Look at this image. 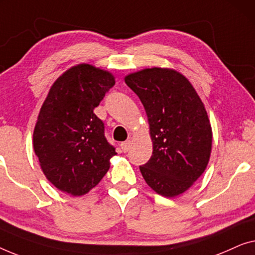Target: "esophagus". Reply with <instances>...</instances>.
Masks as SVG:
<instances>
[{
	"mask_svg": "<svg viewBox=\"0 0 255 255\" xmlns=\"http://www.w3.org/2000/svg\"><path fill=\"white\" fill-rule=\"evenodd\" d=\"M130 144H131L130 141H125V142L121 143V149H123V151L127 152L129 148H130Z\"/></svg>",
	"mask_w": 255,
	"mask_h": 255,
	"instance_id": "esophagus-1",
	"label": "esophagus"
}]
</instances>
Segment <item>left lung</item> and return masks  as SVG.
<instances>
[{
	"label": "left lung",
	"instance_id": "left-lung-1",
	"mask_svg": "<svg viewBox=\"0 0 255 255\" xmlns=\"http://www.w3.org/2000/svg\"><path fill=\"white\" fill-rule=\"evenodd\" d=\"M148 117L152 156L139 166L146 184L165 198L191 188L207 168L213 131L207 111L184 75L145 68L125 77Z\"/></svg>",
	"mask_w": 255,
	"mask_h": 255
}]
</instances>
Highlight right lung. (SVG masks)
Returning <instances> with one entry per match:
<instances>
[{
  "label": "right lung",
  "mask_w": 255,
  "mask_h": 255,
  "mask_svg": "<svg viewBox=\"0 0 255 255\" xmlns=\"http://www.w3.org/2000/svg\"><path fill=\"white\" fill-rule=\"evenodd\" d=\"M114 84L110 71L81 63L49 89L34 127L33 149L45 177L61 192L87 194L117 155L104 135L103 121L93 113Z\"/></svg>",
  "instance_id": "right-lung-1"
}]
</instances>
